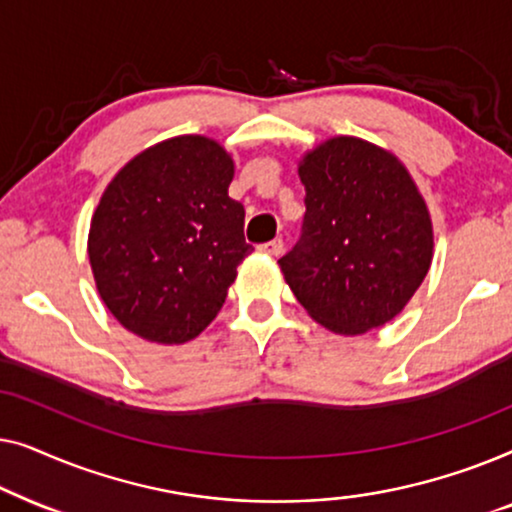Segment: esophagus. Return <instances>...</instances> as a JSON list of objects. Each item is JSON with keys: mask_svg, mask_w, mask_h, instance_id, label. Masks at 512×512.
Instances as JSON below:
<instances>
[{"mask_svg": "<svg viewBox=\"0 0 512 512\" xmlns=\"http://www.w3.org/2000/svg\"><path fill=\"white\" fill-rule=\"evenodd\" d=\"M261 251H263V254H268V256H282L284 242L282 240H272L268 244H261Z\"/></svg>", "mask_w": 512, "mask_h": 512, "instance_id": "esophagus-1", "label": "esophagus"}]
</instances>
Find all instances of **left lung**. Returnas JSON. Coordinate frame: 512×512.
I'll list each match as a JSON object with an SVG mask.
<instances>
[{
    "mask_svg": "<svg viewBox=\"0 0 512 512\" xmlns=\"http://www.w3.org/2000/svg\"><path fill=\"white\" fill-rule=\"evenodd\" d=\"M300 242L279 258L293 296L328 331L361 335L403 312L433 258L429 207L394 153L331 137L298 163Z\"/></svg>",
    "mask_w": 512,
    "mask_h": 512,
    "instance_id": "left-lung-1",
    "label": "left lung"
}]
</instances>
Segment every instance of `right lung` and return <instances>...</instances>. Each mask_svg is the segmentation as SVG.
Listing matches in <instances>:
<instances>
[{
    "mask_svg": "<svg viewBox=\"0 0 512 512\" xmlns=\"http://www.w3.org/2000/svg\"><path fill=\"white\" fill-rule=\"evenodd\" d=\"M216 139L179 135L125 163L90 219L88 258L107 310L139 338L184 345L212 324L254 247Z\"/></svg>",
    "mask_w": 512,
    "mask_h": 512,
    "instance_id": "right-lung-1",
    "label": "right lung"
}]
</instances>
